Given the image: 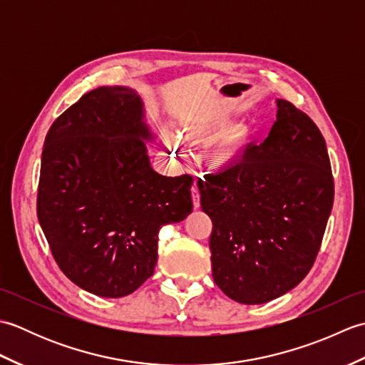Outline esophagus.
Here are the masks:
<instances>
[{
  "instance_id": "34e87169",
  "label": "esophagus",
  "mask_w": 365,
  "mask_h": 365,
  "mask_svg": "<svg viewBox=\"0 0 365 365\" xmlns=\"http://www.w3.org/2000/svg\"><path fill=\"white\" fill-rule=\"evenodd\" d=\"M191 197H192V205H195V208H199L200 207V195H199V188L196 183L191 187Z\"/></svg>"
}]
</instances>
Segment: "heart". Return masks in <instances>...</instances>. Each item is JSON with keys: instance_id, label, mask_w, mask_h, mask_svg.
Masks as SVG:
<instances>
[{"instance_id": "heart-1", "label": "heart", "mask_w": 365, "mask_h": 365, "mask_svg": "<svg viewBox=\"0 0 365 365\" xmlns=\"http://www.w3.org/2000/svg\"><path fill=\"white\" fill-rule=\"evenodd\" d=\"M207 127L202 123H191V125L183 128V136L188 139V141H195L199 135L202 133ZM166 144L173 149L177 155L182 150V143L178 141L177 136L174 135H166ZM238 157L237 145L234 139H224V141L215 144L210 150L207 152V161L208 165L215 169H226L230 165H234Z\"/></svg>"}]
</instances>
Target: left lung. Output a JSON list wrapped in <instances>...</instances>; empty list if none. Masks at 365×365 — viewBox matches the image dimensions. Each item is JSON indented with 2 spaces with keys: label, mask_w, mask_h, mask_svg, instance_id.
I'll return each mask as SVG.
<instances>
[{
  "label": "left lung",
  "mask_w": 365,
  "mask_h": 365,
  "mask_svg": "<svg viewBox=\"0 0 365 365\" xmlns=\"http://www.w3.org/2000/svg\"><path fill=\"white\" fill-rule=\"evenodd\" d=\"M276 103L265 141L197 180L200 207L213 224V279L242 304L276 299L307 276L334 202L322 131L290 102Z\"/></svg>",
  "instance_id": "1"
}]
</instances>
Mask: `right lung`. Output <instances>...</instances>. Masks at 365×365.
Here are the masks:
<instances>
[{
	"instance_id": "1",
	"label": "right lung",
	"mask_w": 365,
	"mask_h": 365,
	"mask_svg": "<svg viewBox=\"0 0 365 365\" xmlns=\"http://www.w3.org/2000/svg\"><path fill=\"white\" fill-rule=\"evenodd\" d=\"M143 102L102 86L53 122L45 138L37 218L61 271L103 298L133 293L153 274L158 232L192 210L188 174L155 173Z\"/></svg>"
}]
</instances>
